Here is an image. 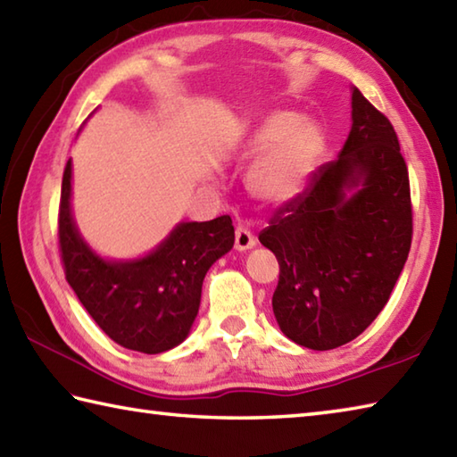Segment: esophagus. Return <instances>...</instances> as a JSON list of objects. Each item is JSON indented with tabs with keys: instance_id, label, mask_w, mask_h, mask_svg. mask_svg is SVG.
<instances>
[{
	"instance_id": "obj_1",
	"label": "esophagus",
	"mask_w": 457,
	"mask_h": 457,
	"mask_svg": "<svg viewBox=\"0 0 457 457\" xmlns=\"http://www.w3.org/2000/svg\"><path fill=\"white\" fill-rule=\"evenodd\" d=\"M254 245H256V238L251 232V228L245 227V225H237V228H235L237 251H248V248H253Z\"/></svg>"
}]
</instances>
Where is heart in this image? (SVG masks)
Here are the masks:
<instances>
[{"instance_id": "b5f03b06", "label": "heart", "mask_w": 457, "mask_h": 457, "mask_svg": "<svg viewBox=\"0 0 457 457\" xmlns=\"http://www.w3.org/2000/svg\"><path fill=\"white\" fill-rule=\"evenodd\" d=\"M322 149L316 125L295 111H274L254 127L240 157H259L246 173V188L254 199L282 204L304 191Z\"/></svg>"}]
</instances>
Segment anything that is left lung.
<instances>
[{
	"label": "left lung",
	"mask_w": 457,
	"mask_h": 457,
	"mask_svg": "<svg viewBox=\"0 0 457 457\" xmlns=\"http://www.w3.org/2000/svg\"><path fill=\"white\" fill-rule=\"evenodd\" d=\"M269 225L258 240L280 266L272 295L280 330L310 350L362 334L408 261L411 199L398 135L356 87L338 159L318 167Z\"/></svg>",
	"instance_id": "obj_1"
}]
</instances>
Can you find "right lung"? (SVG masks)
<instances>
[{
    "instance_id": "1",
    "label": "right lung",
    "mask_w": 457,
    "mask_h": 457,
    "mask_svg": "<svg viewBox=\"0 0 457 457\" xmlns=\"http://www.w3.org/2000/svg\"><path fill=\"white\" fill-rule=\"evenodd\" d=\"M71 161L59 201V254L79 303L111 340L127 350L161 354L187 338L201 304L206 270L235 245L228 214L180 225L137 261L95 254L71 217Z\"/></svg>"
}]
</instances>
